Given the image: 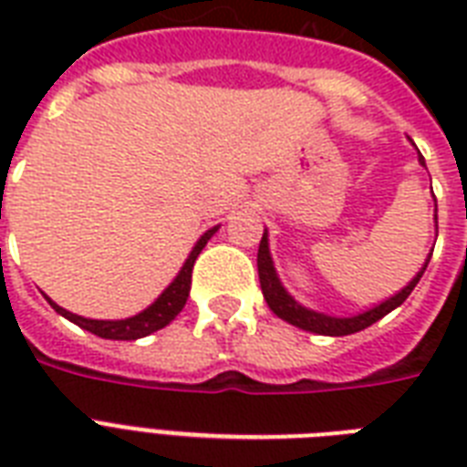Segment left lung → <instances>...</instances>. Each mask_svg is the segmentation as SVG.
Returning <instances> with one entry per match:
<instances>
[{
  "instance_id": "1",
  "label": "left lung",
  "mask_w": 467,
  "mask_h": 467,
  "mask_svg": "<svg viewBox=\"0 0 467 467\" xmlns=\"http://www.w3.org/2000/svg\"><path fill=\"white\" fill-rule=\"evenodd\" d=\"M420 164L421 167H427L424 164V157L420 155ZM436 220V215H434ZM431 259V254L427 256V262L417 271V276L410 281V284L398 291L395 296H390L383 303H378V306L368 307V310L358 312V315H351V317H334V315H325V312L310 310V307L300 306L298 300L293 298L291 293L285 291L284 284H281V278L276 274V266H274V259H271V249H269V233L264 230L262 242H259V254H256V269H259V284H262V293L264 300L269 303L271 312L276 315V317L285 319L288 325L298 327V329H306V332L312 334H325V337H344V334H354L361 332L366 327H370L373 322H378L380 317H385L388 312H392L395 307H400L407 300V296L414 291V285L420 284V278L424 276V271H427V264Z\"/></svg>"
}]
</instances>
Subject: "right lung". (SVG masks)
<instances>
[{"label": "right lung", "instance_id": "1", "mask_svg": "<svg viewBox=\"0 0 467 467\" xmlns=\"http://www.w3.org/2000/svg\"><path fill=\"white\" fill-rule=\"evenodd\" d=\"M218 227H211V230H205L198 242L193 244L191 249V254L186 256V262H183L182 271L176 274L174 281L160 293V298L148 306L142 312L133 315V317H126V319H89V317H82V315H75V312L65 310L60 307L57 303L47 298L50 307H53L57 315H62L65 319L69 322H75L77 327H82L87 332L97 334L101 339H119V341H133V339H142V337H148V334L157 332L161 327H167L171 319L183 310L186 306V298H189V291H191V271H193V264H196L198 254H201V249L208 244L213 234L218 233Z\"/></svg>", "mask_w": 467, "mask_h": 467}]
</instances>
